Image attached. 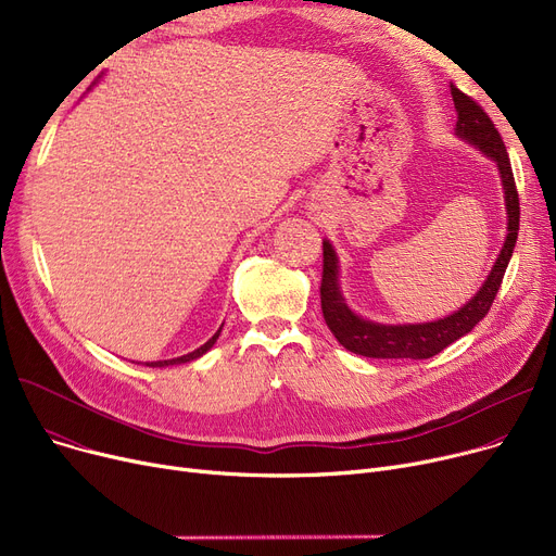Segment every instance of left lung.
<instances>
[{
	"label": "left lung",
	"instance_id": "left-lung-1",
	"mask_svg": "<svg viewBox=\"0 0 556 556\" xmlns=\"http://www.w3.org/2000/svg\"><path fill=\"white\" fill-rule=\"evenodd\" d=\"M451 94L457 110V135L489 157L495 160L503 178L505 189V202H507V239L505 245L495 258V266L491 268L486 281L476 293V298L464 304L457 313L437 319V323L426 325H376L369 319L358 317L356 313L349 311L344 304V298L338 288V256L329 241L323 243V283H319V300H323V315L327 319V327L336 336V340L354 352L358 356L367 358H410V361H424L432 358L434 354L444 352L448 344L459 340L462 336L469 333L480 319L489 313L495 293L503 283L507 263L511 258L516 239H518V220H520V200L514 182L511 162L505 149V141L495 128V124L489 119V114L482 110L478 101H473L469 94H464L457 85L451 83Z\"/></svg>",
	"mask_w": 556,
	"mask_h": 556
}]
</instances>
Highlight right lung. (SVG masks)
I'll return each mask as SVG.
<instances>
[{"label": "right lung", "mask_w": 556, "mask_h": 556, "mask_svg": "<svg viewBox=\"0 0 556 556\" xmlns=\"http://www.w3.org/2000/svg\"><path fill=\"white\" fill-rule=\"evenodd\" d=\"M218 336H220V329L204 342L202 346H198L195 352H191V354H187V356H180V358H173V361H157V363H146L149 367H166V365H180V363H189V361H195V358H200L204 352H210V349L214 346V342L218 340Z\"/></svg>", "instance_id": "right-lung-1"}]
</instances>
